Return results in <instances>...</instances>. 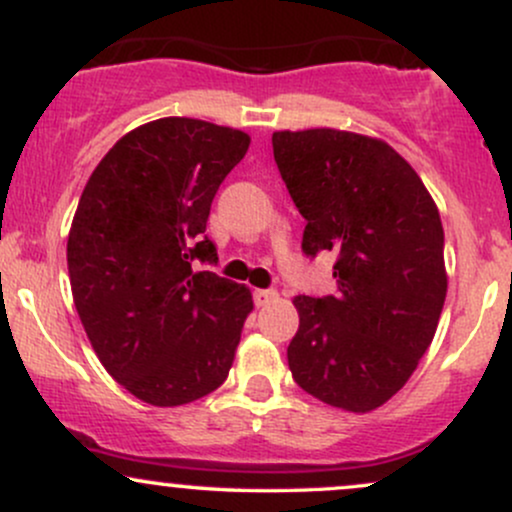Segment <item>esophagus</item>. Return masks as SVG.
<instances>
[{
	"instance_id": "34e87169",
	"label": "esophagus",
	"mask_w": 512,
	"mask_h": 512,
	"mask_svg": "<svg viewBox=\"0 0 512 512\" xmlns=\"http://www.w3.org/2000/svg\"><path fill=\"white\" fill-rule=\"evenodd\" d=\"M252 296H255V305H267V303L276 301V298H279V293H276L274 289H257Z\"/></svg>"
}]
</instances>
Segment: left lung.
<instances>
[{"label": "left lung", "instance_id": "obj_1", "mask_svg": "<svg viewBox=\"0 0 512 512\" xmlns=\"http://www.w3.org/2000/svg\"><path fill=\"white\" fill-rule=\"evenodd\" d=\"M274 161L305 221L303 252H334V296H296L293 380L366 414L402 390L433 342L448 274L443 223L416 170L383 139L274 132Z\"/></svg>", "mask_w": 512, "mask_h": 512}]
</instances>
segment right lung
I'll list each match as a JSON object with an SVG mask.
<instances>
[{
  "label": "right lung",
  "mask_w": 512,
  "mask_h": 512,
  "mask_svg": "<svg viewBox=\"0 0 512 512\" xmlns=\"http://www.w3.org/2000/svg\"><path fill=\"white\" fill-rule=\"evenodd\" d=\"M250 137L192 117L132 129L88 178L67 240L88 342L110 375L154 407H180L228 378L252 293L204 236L216 190Z\"/></svg>",
  "instance_id": "obj_1"
}]
</instances>
